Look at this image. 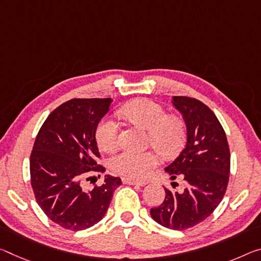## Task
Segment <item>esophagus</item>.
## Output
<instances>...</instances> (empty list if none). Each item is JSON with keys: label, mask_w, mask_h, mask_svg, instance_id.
Here are the masks:
<instances>
[{"label": "esophagus", "mask_w": 261, "mask_h": 261, "mask_svg": "<svg viewBox=\"0 0 261 261\" xmlns=\"http://www.w3.org/2000/svg\"><path fill=\"white\" fill-rule=\"evenodd\" d=\"M122 181H123V184H125V185H137V186H142V187L147 184L146 181L135 180V179H130V177H123Z\"/></svg>", "instance_id": "1"}]
</instances>
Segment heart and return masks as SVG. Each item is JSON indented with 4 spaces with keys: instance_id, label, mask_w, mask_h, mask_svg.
Segmentation results:
<instances>
[{
    "instance_id": "b5f03b06",
    "label": "heart",
    "mask_w": 261,
    "mask_h": 261,
    "mask_svg": "<svg viewBox=\"0 0 261 261\" xmlns=\"http://www.w3.org/2000/svg\"><path fill=\"white\" fill-rule=\"evenodd\" d=\"M123 116L132 123L147 130V140L164 154L171 155L179 151L185 142V125L177 116H167L166 111L158 103L147 98H138L124 107ZM119 127L114 118L107 117L98 124L96 129L97 145L103 151L110 152L118 145ZM160 156L156 151L124 150L114 155L110 167L118 174L144 179L153 167L159 164Z\"/></svg>"
}]
</instances>
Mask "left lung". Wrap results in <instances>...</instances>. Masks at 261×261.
<instances>
[{
	"label": "left lung",
	"mask_w": 261,
	"mask_h": 261,
	"mask_svg": "<svg viewBox=\"0 0 261 261\" xmlns=\"http://www.w3.org/2000/svg\"><path fill=\"white\" fill-rule=\"evenodd\" d=\"M172 103L184 117L187 142L165 171L172 180L184 179L186 187L182 192L165 188L164 202L150 214L160 225L186 230L203 222L221 203L229 182L230 150L224 129L204 103L187 96H173Z\"/></svg>",
	"instance_id": "left-lung-1"
}]
</instances>
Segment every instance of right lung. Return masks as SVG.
I'll return each instance as SVG.
<instances>
[{"instance_id":"1","label":"right lung","mask_w":261,"mask_h":261,"mask_svg":"<svg viewBox=\"0 0 261 261\" xmlns=\"http://www.w3.org/2000/svg\"><path fill=\"white\" fill-rule=\"evenodd\" d=\"M111 102L72 98L48 115L36 137L30 156L36 201L49 220L64 229L85 230L100 222L115 189L122 185L119 177L111 175L93 188L84 182L92 173L106 171L96 163L100 152L95 135Z\"/></svg>"}]
</instances>
